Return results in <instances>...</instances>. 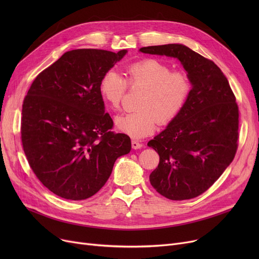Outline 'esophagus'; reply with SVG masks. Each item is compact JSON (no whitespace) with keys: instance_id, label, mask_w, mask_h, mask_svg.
Wrapping results in <instances>:
<instances>
[{"instance_id":"34e87169","label":"esophagus","mask_w":259,"mask_h":259,"mask_svg":"<svg viewBox=\"0 0 259 259\" xmlns=\"http://www.w3.org/2000/svg\"><path fill=\"white\" fill-rule=\"evenodd\" d=\"M131 145H132V148L133 149H141L143 147V144L137 140H132L131 142Z\"/></svg>"}]
</instances>
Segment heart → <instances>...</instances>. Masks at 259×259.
<instances>
[{"label": "heart", "mask_w": 259, "mask_h": 259, "mask_svg": "<svg viewBox=\"0 0 259 259\" xmlns=\"http://www.w3.org/2000/svg\"><path fill=\"white\" fill-rule=\"evenodd\" d=\"M128 86L145 88L138 107L140 110L116 118V127L133 139L151 135L157 125H168L178 117L187 104L192 85L188 74L172 70L156 59H143L125 68V78L109 70L99 85L101 98L113 111H117Z\"/></svg>", "instance_id": "1"}]
</instances>
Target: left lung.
I'll use <instances>...</instances> for the list:
<instances>
[{"label":"left lung","instance_id":"obj_1","mask_svg":"<svg viewBox=\"0 0 259 259\" xmlns=\"http://www.w3.org/2000/svg\"><path fill=\"white\" fill-rule=\"evenodd\" d=\"M140 50L179 59L193 86L182 113L148 143L159 155L150 183L171 200L197 197L220 179L236 154L239 110L235 95L219 66L185 45Z\"/></svg>","mask_w":259,"mask_h":259}]
</instances>
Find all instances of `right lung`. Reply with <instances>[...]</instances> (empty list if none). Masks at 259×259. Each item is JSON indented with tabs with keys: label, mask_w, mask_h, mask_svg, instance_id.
I'll use <instances>...</instances> for the list:
<instances>
[{
	"label": "right lung",
	"mask_w": 259,
	"mask_h": 259,
	"mask_svg": "<svg viewBox=\"0 0 259 259\" xmlns=\"http://www.w3.org/2000/svg\"><path fill=\"white\" fill-rule=\"evenodd\" d=\"M75 49L34 78L23 102L21 139L38 181L60 197L81 200L99 192L117 157L131 150L127 134L111 131L99 91L104 73L125 56Z\"/></svg>",
	"instance_id": "obj_1"
}]
</instances>
